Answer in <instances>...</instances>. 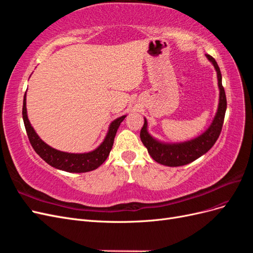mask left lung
Returning a JSON list of instances; mask_svg holds the SVG:
<instances>
[{
	"mask_svg": "<svg viewBox=\"0 0 253 253\" xmlns=\"http://www.w3.org/2000/svg\"><path fill=\"white\" fill-rule=\"evenodd\" d=\"M207 58L209 59L213 66L215 67L217 73L219 87V103L215 117H214V120L210 127L207 129L204 134L198 136L197 138L186 142L173 144L163 143L153 138L147 131L148 124L147 120L144 119V125L140 131V139L144 144V147L148 149L151 157L158 164H162L168 167H179L192 163L198 157L204 155L205 153L208 152L213 147L221 132V127H223L225 119V113L227 109V99L224 86L223 84H221L220 70L216 63V61L210 55H207Z\"/></svg>",
	"mask_w": 253,
	"mask_h": 253,
	"instance_id": "8db88e82",
	"label": "left lung"
}]
</instances>
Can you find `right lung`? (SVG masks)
<instances>
[{
  "label": "right lung",
  "instance_id": "right-lung-1",
  "mask_svg": "<svg viewBox=\"0 0 253 253\" xmlns=\"http://www.w3.org/2000/svg\"><path fill=\"white\" fill-rule=\"evenodd\" d=\"M22 114L29 142L37 154L43 160H45L49 166L56 168V169L71 173L89 172L97 169L98 167H100L110 155L117 129L121 122L126 117L121 116L112 122L108 135L105 136L103 142L96 150L88 153H83V154H74V153L61 152L56 149H52L37 135L27 117L26 93L24 96V100H23Z\"/></svg>",
  "mask_w": 253,
  "mask_h": 253
}]
</instances>
